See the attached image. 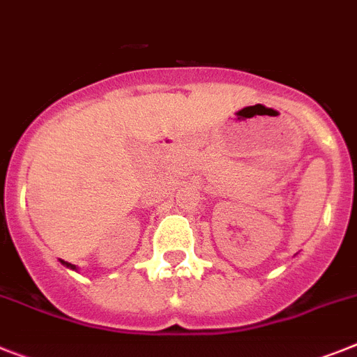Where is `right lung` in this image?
<instances>
[{"label": "right lung", "mask_w": 357, "mask_h": 357, "mask_svg": "<svg viewBox=\"0 0 357 357\" xmlns=\"http://www.w3.org/2000/svg\"><path fill=\"white\" fill-rule=\"evenodd\" d=\"M59 263H61L63 266H67V268H70V271H77V266H76V265H72V263L63 261V259H59Z\"/></svg>", "instance_id": "right-lung-1"}]
</instances>
